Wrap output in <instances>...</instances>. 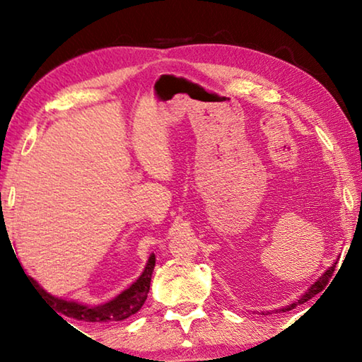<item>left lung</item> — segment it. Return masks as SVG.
Instances as JSON below:
<instances>
[{
	"instance_id": "left-lung-1",
	"label": "left lung",
	"mask_w": 362,
	"mask_h": 362,
	"mask_svg": "<svg viewBox=\"0 0 362 362\" xmlns=\"http://www.w3.org/2000/svg\"><path fill=\"white\" fill-rule=\"evenodd\" d=\"M334 268H335V265H332V267H330L329 269H326V272H324L322 276H321L320 279H317L315 284H311L308 291H306L305 293H302V296H300V298L297 300V302L289 303V305H287V306H283V308L276 310V313H278V311H279V313H286V311H291V310L296 308L297 305H300V303H305V302H308V300H310L311 297H315L316 293H320V292L324 289V286L327 284V281H329V276H330V274L334 273Z\"/></svg>"
}]
</instances>
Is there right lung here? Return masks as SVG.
<instances>
[{
	"instance_id": "right-lung-1",
	"label": "right lung",
	"mask_w": 362,
	"mask_h": 362,
	"mask_svg": "<svg viewBox=\"0 0 362 362\" xmlns=\"http://www.w3.org/2000/svg\"><path fill=\"white\" fill-rule=\"evenodd\" d=\"M155 262H156V257L155 254H151L148 263H146L145 269L137 278L136 283L131 284L126 291H122L119 296H116L113 300H110V302L102 303V305H94V306L78 303L75 300H65V298L52 296V293H49L42 289V287L36 283L33 278L27 276V274L25 276L30 281V284L35 287V291L40 293V297L45 300V302H47V305H51L52 308L60 315L75 317L78 321H89V322L122 321V320H127V317L132 315H136L145 303L146 296H148V291H150L151 274H153V268H155Z\"/></svg>"
}]
</instances>
